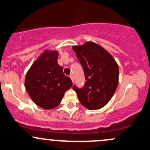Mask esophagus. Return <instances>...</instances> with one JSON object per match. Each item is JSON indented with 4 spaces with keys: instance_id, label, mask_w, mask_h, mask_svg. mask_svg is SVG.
I'll return each mask as SVG.
<instances>
[{
    "instance_id": "1",
    "label": "esophagus",
    "mask_w": 150,
    "mask_h": 150,
    "mask_svg": "<svg viewBox=\"0 0 150 150\" xmlns=\"http://www.w3.org/2000/svg\"><path fill=\"white\" fill-rule=\"evenodd\" d=\"M70 79L72 80V81L74 82V77H73V75H70Z\"/></svg>"
}]
</instances>
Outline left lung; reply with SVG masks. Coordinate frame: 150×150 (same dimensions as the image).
Wrapping results in <instances>:
<instances>
[{
	"mask_svg": "<svg viewBox=\"0 0 150 150\" xmlns=\"http://www.w3.org/2000/svg\"><path fill=\"white\" fill-rule=\"evenodd\" d=\"M84 70L86 84L73 86L80 103L89 110L103 108L113 97L119 84V69L113 56L93 42L72 46Z\"/></svg>",
	"mask_w": 150,
	"mask_h": 150,
	"instance_id": "8db88e82",
	"label": "left lung"
}]
</instances>
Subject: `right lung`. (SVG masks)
<instances>
[{"mask_svg":"<svg viewBox=\"0 0 150 150\" xmlns=\"http://www.w3.org/2000/svg\"><path fill=\"white\" fill-rule=\"evenodd\" d=\"M59 52L45 50L31 64L25 77V88L36 105L50 110L59 105L72 82L57 63Z\"/></svg>","mask_w":150,"mask_h":150,"instance_id":"right-lung-1","label":"right lung"}]
</instances>
